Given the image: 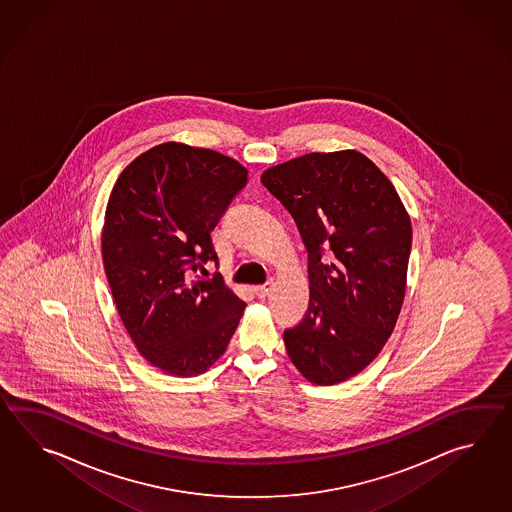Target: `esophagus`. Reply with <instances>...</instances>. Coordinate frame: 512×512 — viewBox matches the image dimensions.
<instances>
[{"instance_id":"esophagus-1","label":"esophagus","mask_w":512,"mask_h":512,"mask_svg":"<svg viewBox=\"0 0 512 512\" xmlns=\"http://www.w3.org/2000/svg\"><path fill=\"white\" fill-rule=\"evenodd\" d=\"M272 289H274V282L263 283V285H256V287H254V294H256L258 298H265V296L271 294Z\"/></svg>"}]
</instances>
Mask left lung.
Here are the masks:
<instances>
[{
	"label": "left lung",
	"mask_w": 512,
	"mask_h": 512,
	"mask_svg": "<svg viewBox=\"0 0 512 512\" xmlns=\"http://www.w3.org/2000/svg\"><path fill=\"white\" fill-rule=\"evenodd\" d=\"M261 183L307 249L309 305L283 331L289 359L318 386L348 381L393 333L406 293L412 223L392 181L357 150L276 164Z\"/></svg>",
	"instance_id": "left-lung-1"
}]
</instances>
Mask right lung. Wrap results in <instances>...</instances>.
Instances as JSON below:
<instances>
[{
    "label": "right lung",
    "instance_id": "right-lung-1",
    "mask_svg": "<svg viewBox=\"0 0 512 512\" xmlns=\"http://www.w3.org/2000/svg\"><path fill=\"white\" fill-rule=\"evenodd\" d=\"M249 172L229 155L163 142L135 157L109 194L102 261L137 351L174 377L201 375L227 351L245 302L221 276L210 232Z\"/></svg>",
    "mask_w": 512,
    "mask_h": 512
}]
</instances>
